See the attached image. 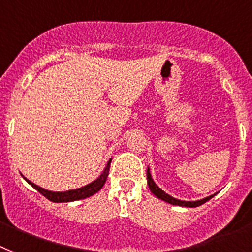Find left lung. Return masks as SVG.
I'll return each mask as SVG.
<instances>
[{"label":"left lung","mask_w":252,"mask_h":252,"mask_svg":"<svg viewBox=\"0 0 252 252\" xmlns=\"http://www.w3.org/2000/svg\"><path fill=\"white\" fill-rule=\"evenodd\" d=\"M147 185H149V189L151 190V193L154 194L155 197L159 198V199L164 200L167 203L169 204H175V206H181V207H198L200 204L206 203L207 200L211 199L212 197H215V194L210 195V197H206L203 199H199V200H180L177 198H173L171 197L169 194H167L164 190H161L155 181L153 180L151 177V173H150V168H147Z\"/></svg>","instance_id":"obj_1"}]
</instances>
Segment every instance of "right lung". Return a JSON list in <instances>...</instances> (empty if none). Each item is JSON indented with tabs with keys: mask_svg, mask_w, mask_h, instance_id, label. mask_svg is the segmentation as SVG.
I'll use <instances>...</instances> for the list:
<instances>
[{
	"mask_svg": "<svg viewBox=\"0 0 252 252\" xmlns=\"http://www.w3.org/2000/svg\"><path fill=\"white\" fill-rule=\"evenodd\" d=\"M110 164H111V159L107 161L105 169L101 175L98 176L97 179L92 181L91 184H88L85 186H81V188H77V189L67 190V191H52V190H46L41 186L36 185L30 180H27L23 176V179L26 180L27 183L32 185V188L37 190L38 193H41L45 198H48L49 200H52L54 203H63V202H73V200H80L85 199L88 197H92L95 193H98L99 190L102 189V186L105 185L106 180H107L108 171H110Z\"/></svg>",
	"mask_w": 252,
	"mask_h": 252,
	"instance_id": "add662e5",
	"label": "right lung"
}]
</instances>
